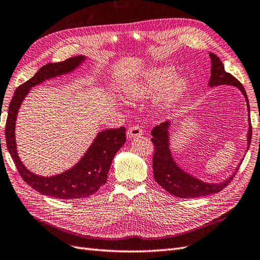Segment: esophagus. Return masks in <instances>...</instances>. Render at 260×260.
<instances>
[{
    "mask_svg": "<svg viewBox=\"0 0 260 260\" xmlns=\"http://www.w3.org/2000/svg\"><path fill=\"white\" fill-rule=\"evenodd\" d=\"M142 135H143V129L140 128L139 126H133V127H131L127 132V137L131 139L139 137Z\"/></svg>",
    "mask_w": 260,
    "mask_h": 260,
    "instance_id": "1",
    "label": "esophagus"
}]
</instances>
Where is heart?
I'll list each match as a JSON object with an SVG mask.
<instances>
[{
    "mask_svg": "<svg viewBox=\"0 0 260 260\" xmlns=\"http://www.w3.org/2000/svg\"><path fill=\"white\" fill-rule=\"evenodd\" d=\"M189 88V78L177 76L173 66H151L126 81L123 92L133 101L159 97L163 93L158 107L161 111H169L187 93Z\"/></svg>",
    "mask_w": 260,
    "mask_h": 260,
    "instance_id": "b5f03b06",
    "label": "heart"
}]
</instances>
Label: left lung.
I'll return each mask as SVG.
<instances>
[{
    "label": "left lung",
    "mask_w": 260,
    "mask_h": 260,
    "mask_svg": "<svg viewBox=\"0 0 260 260\" xmlns=\"http://www.w3.org/2000/svg\"><path fill=\"white\" fill-rule=\"evenodd\" d=\"M211 60V76L209 79L208 86L210 88L217 87L221 85L234 86L242 92L246 101L247 107V115H248V131H247V147L245 154L248 150L250 140H251V124H250V110L249 102L245 89L243 85L237 80L231 74L225 72L224 65L221 62L220 58L213 53H209ZM173 121H168L160 124L157 127H154L151 132V142L154 146L152 169H153V177L160 186H162L170 194L179 197V198H192L199 196H207L211 194H216L223 189L226 185L232 181L233 176L239 170L243 159L240 161L239 165L235 168L232 174L228 176L225 180L219 183H209L198 179V177L191 175L185 170L177 165L173 157V152L171 149V126Z\"/></svg>",
    "instance_id": "8db88e82"
}]
</instances>
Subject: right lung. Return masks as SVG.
I'll list each match as a JSON object with an SVG mask.
<instances>
[{"instance_id": "1", "label": "right lung", "mask_w": 260, "mask_h": 260, "mask_svg": "<svg viewBox=\"0 0 260 260\" xmlns=\"http://www.w3.org/2000/svg\"><path fill=\"white\" fill-rule=\"evenodd\" d=\"M86 55H77L60 63H48L35 74V76L20 85L14 92L6 120L5 138L11 157L19 174L29 186L42 195L57 199H79L88 197L107 183L111 163L116 152L126 142L125 127L106 129L98 133L75 166L55 175L42 176L28 170L20 160L17 150L16 128L19 108L30 88L43 81L73 73L86 61Z\"/></svg>"}]
</instances>
